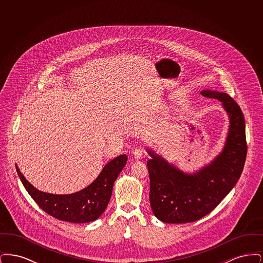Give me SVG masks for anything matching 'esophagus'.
Instances as JSON below:
<instances>
[{"label": "esophagus", "instance_id": "34e87169", "mask_svg": "<svg viewBox=\"0 0 263 263\" xmlns=\"http://www.w3.org/2000/svg\"><path fill=\"white\" fill-rule=\"evenodd\" d=\"M143 155H144V152L141 149L133 151V157L135 158V160H141L143 158Z\"/></svg>", "mask_w": 263, "mask_h": 263}]
</instances>
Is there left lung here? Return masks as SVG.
<instances>
[{"mask_svg":"<svg viewBox=\"0 0 263 263\" xmlns=\"http://www.w3.org/2000/svg\"><path fill=\"white\" fill-rule=\"evenodd\" d=\"M207 99H217L230 118L225 147L214 161L189 175L148 149L150 203L154 215L163 223L198 221L213 211L238 182L247 158L245 117L238 103L225 92L202 90Z\"/></svg>","mask_w":263,"mask_h":263,"instance_id":"obj_1","label":"left lung"}]
</instances>
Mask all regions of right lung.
Masks as SVG:
<instances>
[{"mask_svg": "<svg viewBox=\"0 0 263 263\" xmlns=\"http://www.w3.org/2000/svg\"><path fill=\"white\" fill-rule=\"evenodd\" d=\"M126 163V155L116 157L104 165L100 175L88 186L65 195L38 190L25 179L17 165L15 168L26 191L44 212L61 221L83 224L96 221L104 212L112 194L113 183Z\"/></svg>", "mask_w": 263, "mask_h": 263, "instance_id": "add662e5", "label": "right lung"}]
</instances>
